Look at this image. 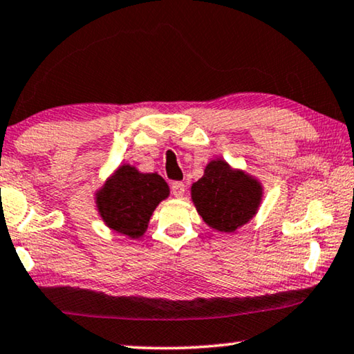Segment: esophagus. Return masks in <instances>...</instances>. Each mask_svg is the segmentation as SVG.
I'll use <instances>...</instances> for the list:
<instances>
[{"instance_id": "34e87169", "label": "esophagus", "mask_w": 354, "mask_h": 354, "mask_svg": "<svg viewBox=\"0 0 354 354\" xmlns=\"http://www.w3.org/2000/svg\"><path fill=\"white\" fill-rule=\"evenodd\" d=\"M171 192H173V195H175L176 198H183L184 194H186V184H183V183H179V181L173 183L171 184Z\"/></svg>"}]
</instances>
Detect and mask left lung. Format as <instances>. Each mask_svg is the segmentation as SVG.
<instances>
[{"label":"left lung","mask_w":354,"mask_h":354,"mask_svg":"<svg viewBox=\"0 0 354 354\" xmlns=\"http://www.w3.org/2000/svg\"><path fill=\"white\" fill-rule=\"evenodd\" d=\"M263 184L250 173L233 168L214 157L205 173L190 187V198L207 227L222 233L236 232L260 209Z\"/></svg>","instance_id":"obj_1"}]
</instances>
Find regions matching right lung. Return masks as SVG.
<instances>
[{"instance_id":"1","label":"right lung","mask_w":354,"mask_h":354,"mask_svg":"<svg viewBox=\"0 0 354 354\" xmlns=\"http://www.w3.org/2000/svg\"><path fill=\"white\" fill-rule=\"evenodd\" d=\"M170 187L157 173H142L121 164L94 194L99 217L110 230L132 239L142 238L149 218Z\"/></svg>"}]
</instances>
